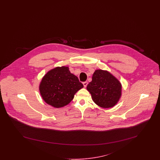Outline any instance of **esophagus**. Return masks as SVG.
<instances>
[{
    "label": "esophagus",
    "instance_id": "obj_1",
    "mask_svg": "<svg viewBox=\"0 0 160 160\" xmlns=\"http://www.w3.org/2000/svg\"><path fill=\"white\" fill-rule=\"evenodd\" d=\"M88 84V82H83V84L84 87V88H86V87L87 86Z\"/></svg>",
    "mask_w": 160,
    "mask_h": 160
}]
</instances>
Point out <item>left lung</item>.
Instances as JSON below:
<instances>
[{
    "mask_svg": "<svg viewBox=\"0 0 160 160\" xmlns=\"http://www.w3.org/2000/svg\"><path fill=\"white\" fill-rule=\"evenodd\" d=\"M86 89L91 93L93 101L102 108L114 107L122 96V84L106 70L96 69Z\"/></svg>",
    "mask_w": 160,
    "mask_h": 160,
    "instance_id": "1",
    "label": "left lung"
}]
</instances>
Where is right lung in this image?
<instances>
[{
    "label": "right lung",
    "instance_id": "obj_1",
    "mask_svg": "<svg viewBox=\"0 0 160 160\" xmlns=\"http://www.w3.org/2000/svg\"><path fill=\"white\" fill-rule=\"evenodd\" d=\"M83 88L77 77L71 73L68 67H57L48 71L39 85L42 99L54 108L66 106L75 94Z\"/></svg>",
    "mask_w": 160,
    "mask_h": 160
}]
</instances>
